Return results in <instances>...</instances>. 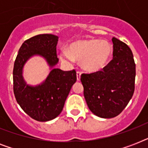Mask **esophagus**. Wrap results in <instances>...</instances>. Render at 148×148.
<instances>
[{
    "mask_svg": "<svg viewBox=\"0 0 148 148\" xmlns=\"http://www.w3.org/2000/svg\"><path fill=\"white\" fill-rule=\"evenodd\" d=\"M81 71H77V81H80V79H81Z\"/></svg>",
    "mask_w": 148,
    "mask_h": 148,
    "instance_id": "34e87169",
    "label": "esophagus"
}]
</instances>
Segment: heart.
Masks as SVG:
<instances>
[{"instance_id":"obj_1","label":"heart","mask_w":148,"mask_h":148,"mask_svg":"<svg viewBox=\"0 0 148 148\" xmlns=\"http://www.w3.org/2000/svg\"><path fill=\"white\" fill-rule=\"evenodd\" d=\"M112 53L109 44L103 40H80L70 45V51H60V59L67 63H73L74 59L82 61L84 69L88 71L96 72L105 67Z\"/></svg>"}]
</instances>
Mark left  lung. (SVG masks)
<instances>
[{"label":"left lung","instance_id":"obj_1","mask_svg":"<svg viewBox=\"0 0 148 148\" xmlns=\"http://www.w3.org/2000/svg\"><path fill=\"white\" fill-rule=\"evenodd\" d=\"M112 42V60L101 71L81 76L88 108L102 118L120 114L134 92L136 67L132 51L116 38Z\"/></svg>","mask_w":148,"mask_h":148}]
</instances>
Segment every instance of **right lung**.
<instances>
[{
	"mask_svg": "<svg viewBox=\"0 0 148 148\" xmlns=\"http://www.w3.org/2000/svg\"><path fill=\"white\" fill-rule=\"evenodd\" d=\"M58 36L48 34L29 38L20 47L14 61L13 88L15 98L24 112L38 121H48L60 114L77 81L75 70L64 71L58 68H52L46 80L35 87L27 85L23 78L24 64L32 56L44 57L51 67L58 64Z\"/></svg>",
	"mask_w": 148,
	"mask_h": 148,
	"instance_id": "obj_1",
	"label": "right lung"
}]
</instances>
